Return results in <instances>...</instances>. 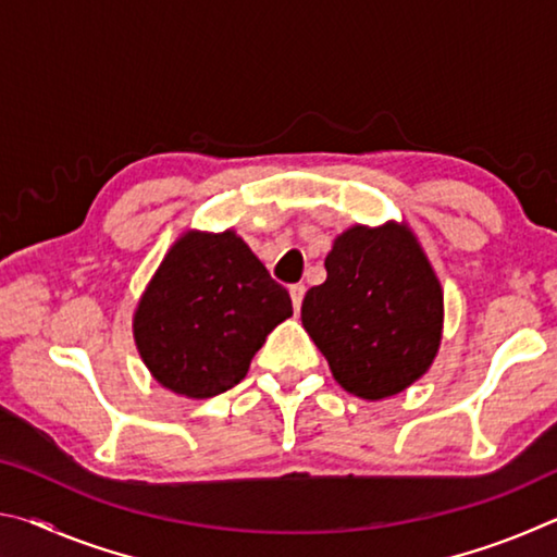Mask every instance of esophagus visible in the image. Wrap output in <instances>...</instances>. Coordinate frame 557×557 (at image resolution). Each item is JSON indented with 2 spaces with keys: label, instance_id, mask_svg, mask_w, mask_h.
<instances>
[{
  "label": "esophagus",
  "instance_id": "esophagus-1",
  "mask_svg": "<svg viewBox=\"0 0 557 557\" xmlns=\"http://www.w3.org/2000/svg\"><path fill=\"white\" fill-rule=\"evenodd\" d=\"M305 292H307L305 285H292L289 287V297H292V307H295V312H299L301 299H305Z\"/></svg>",
  "mask_w": 557,
  "mask_h": 557
}]
</instances>
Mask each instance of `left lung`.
I'll return each mask as SVG.
<instances>
[{
  "label": "left lung",
  "instance_id": "8db88e82",
  "mask_svg": "<svg viewBox=\"0 0 557 557\" xmlns=\"http://www.w3.org/2000/svg\"><path fill=\"white\" fill-rule=\"evenodd\" d=\"M324 285L301 301V326L336 383L363 400L410 388L430 371L445 324V292L408 223H356L336 235Z\"/></svg>",
  "mask_w": 557,
  "mask_h": 557
}]
</instances>
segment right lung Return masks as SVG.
Here are the masks:
<instances>
[{
  "mask_svg": "<svg viewBox=\"0 0 557 557\" xmlns=\"http://www.w3.org/2000/svg\"><path fill=\"white\" fill-rule=\"evenodd\" d=\"M287 317V289L238 233L186 231L147 282L132 334L159 385L203 400L240 383Z\"/></svg>",
  "mask_w": 557,
  "mask_h": 557,
  "instance_id": "add662e5",
  "label": "right lung"
}]
</instances>
